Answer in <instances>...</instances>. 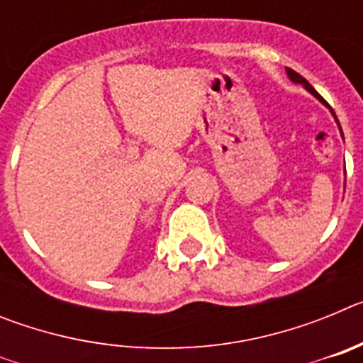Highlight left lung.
<instances>
[{"label":"left lung","mask_w":363,"mask_h":363,"mask_svg":"<svg viewBox=\"0 0 363 363\" xmlns=\"http://www.w3.org/2000/svg\"><path fill=\"white\" fill-rule=\"evenodd\" d=\"M285 70H287V76H289V79H291V82H293V83H298V85H301V86H303V89H306V91H309L311 94L314 96V98L318 99L320 104H322V105H325V107L329 108V111H331V107H329V105H327V101H325V99H323L322 96L318 94V92L314 91V89H313V85H311V83L307 82V79L303 78V76H300V74H298V72H294L293 69H285ZM331 114H333V116H335L336 123H338L340 134H342V138H344V133H342V127H340V121H338V118H336V114H335V112H333V111H331Z\"/></svg>","instance_id":"8db88e82"}]
</instances>
